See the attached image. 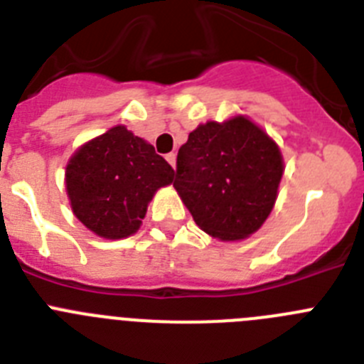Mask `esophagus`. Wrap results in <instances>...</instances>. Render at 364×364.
<instances>
[{
	"label": "esophagus",
	"mask_w": 364,
	"mask_h": 364,
	"mask_svg": "<svg viewBox=\"0 0 364 364\" xmlns=\"http://www.w3.org/2000/svg\"><path fill=\"white\" fill-rule=\"evenodd\" d=\"M166 160H167V162H169V166H171L173 169H175V164H176V154H175V153H167V154H166Z\"/></svg>",
	"instance_id": "esophagus-1"
}]
</instances>
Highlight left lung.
<instances>
[{
	"instance_id": "obj_1",
	"label": "left lung",
	"mask_w": 364,
	"mask_h": 364,
	"mask_svg": "<svg viewBox=\"0 0 364 364\" xmlns=\"http://www.w3.org/2000/svg\"><path fill=\"white\" fill-rule=\"evenodd\" d=\"M282 176L272 138L244 117L208 122L176 156L175 189L197 226L222 240L255 233L268 218Z\"/></svg>"
}]
</instances>
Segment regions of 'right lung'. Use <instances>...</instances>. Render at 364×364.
I'll return each mask as SVG.
<instances>
[{
	"instance_id": "obj_1",
	"label": "right lung",
	"mask_w": 364,
	"mask_h": 364,
	"mask_svg": "<svg viewBox=\"0 0 364 364\" xmlns=\"http://www.w3.org/2000/svg\"><path fill=\"white\" fill-rule=\"evenodd\" d=\"M173 176L151 144L118 125L74 153L65 184L82 224L104 239H124L140 228L154 191Z\"/></svg>"
}]
</instances>
